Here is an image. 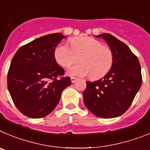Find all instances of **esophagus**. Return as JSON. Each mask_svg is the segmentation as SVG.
I'll list each match as a JSON object with an SVG mask.
<instances>
[{
    "label": "esophagus",
    "mask_w": 150,
    "mask_h": 150,
    "mask_svg": "<svg viewBox=\"0 0 150 150\" xmlns=\"http://www.w3.org/2000/svg\"><path fill=\"white\" fill-rule=\"evenodd\" d=\"M77 81V78H75V77H71V81H72V83H74V82H75Z\"/></svg>",
    "instance_id": "obj_1"
}]
</instances>
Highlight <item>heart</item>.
Masks as SVG:
<instances>
[{
	"label": "heart",
	"mask_w": 150,
	"mask_h": 150,
	"mask_svg": "<svg viewBox=\"0 0 150 150\" xmlns=\"http://www.w3.org/2000/svg\"><path fill=\"white\" fill-rule=\"evenodd\" d=\"M71 46L60 43L54 50L57 62L63 67H69L81 60L82 63L70 67L67 74L71 76L91 75L93 79L105 76L111 69L114 55L111 49L102 45L98 40L84 36L70 41Z\"/></svg>",
	"instance_id": "b5f03b06"
}]
</instances>
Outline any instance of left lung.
<instances>
[{"label":"left lung","mask_w":150,"mask_h":150,"mask_svg":"<svg viewBox=\"0 0 150 150\" xmlns=\"http://www.w3.org/2000/svg\"><path fill=\"white\" fill-rule=\"evenodd\" d=\"M102 38L114 55L108 72L99 80L87 82L83 93V103L96 117L114 118L129 109L142 84L141 68L137 57L122 41L109 33Z\"/></svg>","instance_id":"obj_1"}]
</instances>
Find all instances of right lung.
Instances as JSON below:
<instances>
[{"instance_id": "right-lung-1", "label": "right lung", "mask_w": 150, "mask_h": 150, "mask_svg": "<svg viewBox=\"0 0 150 150\" xmlns=\"http://www.w3.org/2000/svg\"><path fill=\"white\" fill-rule=\"evenodd\" d=\"M60 33L33 40L16 52L7 75V87L16 108L30 118H42L55 108L63 90L71 85L69 77H57L64 69L57 64L54 50Z\"/></svg>"}]
</instances>
